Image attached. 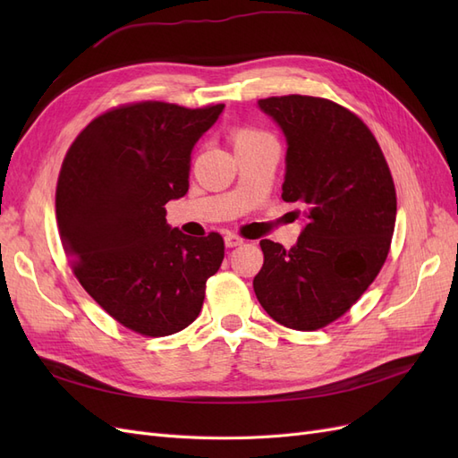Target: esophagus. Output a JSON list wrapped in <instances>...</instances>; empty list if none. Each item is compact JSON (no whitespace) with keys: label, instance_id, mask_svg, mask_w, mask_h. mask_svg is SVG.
Segmentation results:
<instances>
[{"label":"esophagus","instance_id":"1","mask_svg":"<svg viewBox=\"0 0 458 458\" xmlns=\"http://www.w3.org/2000/svg\"><path fill=\"white\" fill-rule=\"evenodd\" d=\"M225 246L227 248H234V246H241L244 241L241 239V237H237V234H233V233H229V234H225Z\"/></svg>","mask_w":458,"mask_h":458}]
</instances>
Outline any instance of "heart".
<instances>
[{"instance_id": "heart-1", "label": "heart", "mask_w": 458, "mask_h": 458, "mask_svg": "<svg viewBox=\"0 0 458 458\" xmlns=\"http://www.w3.org/2000/svg\"><path fill=\"white\" fill-rule=\"evenodd\" d=\"M259 140H267V135L258 131V130H252V128H241V130H237V131H233V141H234V145L252 143V141H259Z\"/></svg>"}]
</instances>
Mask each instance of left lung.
Returning <instances> with one entry per match:
<instances>
[{"label": "left lung", "mask_w": 458, "mask_h": 458, "mask_svg": "<svg viewBox=\"0 0 458 458\" xmlns=\"http://www.w3.org/2000/svg\"><path fill=\"white\" fill-rule=\"evenodd\" d=\"M258 106L286 140L283 200L303 206V227L288 250L259 241L254 293L276 323L317 330L348 311L382 269L395 227L394 179L374 135L348 108L308 95Z\"/></svg>", "instance_id": "left-lung-1"}]
</instances>
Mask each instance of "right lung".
<instances>
[{
	"label": "right lung",
	"mask_w": 458,
	"mask_h": 458,
	"mask_svg": "<svg viewBox=\"0 0 458 458\" xmlns=\"http://www.w3.org/2000/svg\"><path fill=\"white\" fill-rule=\"evenodd\" d=\"M224 108L145 101L108 110L63 162L55 208L64 254L86 293L143 336L195 321L224 261L217 233L189 237L164 208L187 195L191 152Z\"/></svg>",
	"instance_id": "right-lung-1"
}]
</instances>
